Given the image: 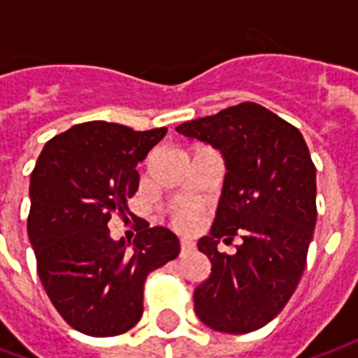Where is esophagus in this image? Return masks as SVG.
I'll return each instance as SVG.
<instances>
[{
	"instance_id": "obj_1",
	"label": "esophagus",
	"mask_w": 358,
	"mask_h": 358,
	"mask_svg": "<svg viewBox=\"0 0 358 358\" xmlns=\"http://www.w3.org/2000/svg\"><path fill=\"white\" fill-rule=\"evenodd\" d=\"M192 249H194V241L186 240V238L180 240V251H182V253H187V251H192Z\"/></svg>"
}]
</instances>
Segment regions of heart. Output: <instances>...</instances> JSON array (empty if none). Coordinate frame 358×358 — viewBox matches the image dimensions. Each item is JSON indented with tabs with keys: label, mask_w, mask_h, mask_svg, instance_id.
Here are the masks:
<instances>
[{
	"label": "heart",
	"mask_w": 358,
	"mask_h": 358,
	"mask_svg": "<svg viewBox=\"0 0 358 358\" xmlns=\"http://www.w3.org/2000/svg\"><path fill=\"white\" fill-rule=\"evenodd\" d=\"M172 222L180 230H192L197 224V209L195 207H180L174 215H172Z\"/></svg>",
	"instance_id": "b5f03b06"
}]
</instances>
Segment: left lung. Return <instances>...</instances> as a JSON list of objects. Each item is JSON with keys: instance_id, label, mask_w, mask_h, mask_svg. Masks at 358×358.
<instances>
[{"instance_id": "1", "label": "left lung", "mask_w": 358, "mask_h": 358, "mask_svg": "<svg viewBox=\"0 0 358 358\" xmlns=\"http://www.w3.org/2000/svg\"><path fill=\"white\" fill-rule=\"evenodd\" d=\"M220 149L226 178L210 236L197 241L209 257L195 287V315L222 334L263 328L285 307L307 264L316 224V169L301 132L259 103H240L176 126ZM242 240L234 256L220 239Z\"/></svg>"}]
</instances>
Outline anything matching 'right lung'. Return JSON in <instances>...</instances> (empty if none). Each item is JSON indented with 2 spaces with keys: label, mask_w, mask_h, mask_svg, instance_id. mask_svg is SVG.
Wrapping results in <instances>:
<instances>
[{
  "label": "right lung",
  "mask_w": 358,
  "mask_h": 358,
  "mask_svg": "<svg viewBox=\"0 0 358 358\" xmlns=\"http://www.w3.org/2000/svg\"><path fill=\"white\" fill-rule=\"evenodd\" d=\"M166 128L136 132L105 120L73 126L43 145L30 174L28 238L43 289L69 326L94 338L120 336L143 313L149 272L180 253L178 238L143 224L132 249L110 240L138 192L136 164Z\"/></svg>",
  "instance_id": "add662e5"
}]
</instances>
